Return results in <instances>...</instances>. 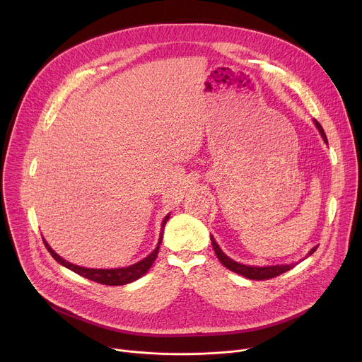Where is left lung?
I'll return each mask as SVG.
<instances>
[{
  "instance_id": "left-lung-1",
  "label": "left lung",
  "mask_w": 362,
  "mask_h": 362,
  "mask_svg": "<svg viewBox=\"0 0 362 362\" xmlns=\"http://www.w3.org/2000/svg\"><path fill=\"white\" fill-rule=\"evenodd\" d=\"M314 123H315L318 132L321 133L322 139H325V142L327 144V136H326L325 130H322L321 124H320L317 120H314ZM211 243H213V250H214L217 258L220 259V262L224 265V267L232 270L233 273H238V274L246 277V279H251V280H269V279H273V277H277V276H280V274H283V273H286V272H289L291 269L295 267V264H289V265H269V267H252V265H245V264L236 262V261H233L232 258L227 257V255L220 250L218 243L216 242V239H214L213 236H211ZM315 250H317V246L310 251L308 255L314 254Z\"/></svg>"
}]
</instances>
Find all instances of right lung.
<instances>
[{
  "label": "right lung",
  "mask_w": 362,
  "mask_h": 362,
  "mask_svg": "<svg viewBox=\"0 0 362 362\" xmlns=\"http://www.w3.org/2000/svg\"><path fill=\"white\" fill-rule=\"evenodd\" d=\"M170 214L164 217L163 220V224H161V233H160V239H158V245L157 248L152 251L146 258L141 259L139 262L133 264V265H129V267H124V269H110V270H103V269H85V267H79V265H74L66 259H63L59 254H55L51 246L47 243V240L44 239V243L47 246L48 252L52 255V258L60 262L62 265H64L66 269L78 273L79 276L85 277V279H89L92 281H97V283H101V284H107V286H122V284H127V283H132L138 280L139 277H142L149 269L152 262L156 261L157 255H158V250H160V243L163 240V233H164V226L168 220Z\"/></svg>",
  "instance_id": "obj_1"
}]
</instances>
